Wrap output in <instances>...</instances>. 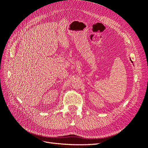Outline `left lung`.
Returning <instances> with one entry per match:
<instances>
[{
    "label": "left lung",
    "mask_w": 148,
    "mask_h": 148,
    "mask_svg": "<svg viewBox=\"0 0 148 148\" xmlns=\"http://www.w3.org/2000/svg\"><path fill=\"white\" fill-rule=\"evenodd\" d=\"M130 60H131V62H132V63H133V62H132V60H131V59H130Z\"/></svg>",
    "instance_id": "1"
}]
</instances>
